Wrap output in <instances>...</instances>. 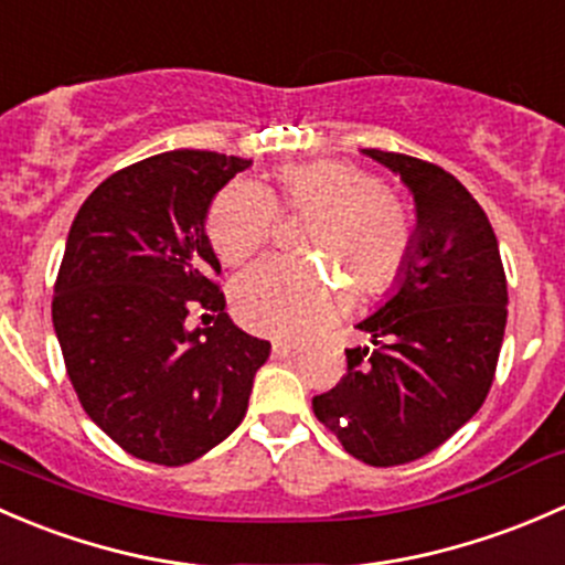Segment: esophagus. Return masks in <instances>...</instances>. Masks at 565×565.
<instances>
[{
    "instance_id": "obj_1",
    "label": "esophagus",
    "mask_w": 565,
    "mask_h": 565,
    "mask_svg": "<svg viewBox=\"0 0 565 565\" xmlns=\"http://www.w3.org/2000/svg\"><path fill=\"white\" fill-rule=\"evenodd\" d=\"M301 351V345H296V342H282V340H277L275 345H271V353H275L277 359H290V356H296V353Z\"/></svg>"
}]
</instances>
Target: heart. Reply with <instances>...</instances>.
Wrapping results in <instances>:
<instances>
[{"mask_svg": "<svg viewBox=\"0 0 565 565\" xmlns=\"http://www.w3.org/2000/svg\"><path fill=\"white\" fill-rule=\"evenodd\" d=\"M277 209H312L310 249L348 271L359 294L377 296L408 269L413 220L405 203L370 171L337 160L290 162L275 171V193L236 182L214 198L206 234L225 266H242L266 247ZM345 307V290L310 266L285 258L260 260L234 282V312L247 329L271 337H307Z\"/></svg>", "mask_w": 565, "mask_h": 565, "instance_id": "heart-1", "label": "heart"}]
</instances>
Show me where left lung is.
Returning a JSON list of instances; mask_svg holds the SVG:
<instances>
[{
  "mask_svg": "<svg viewBox=\"0 0 565 565\" xmlns=\"http://www.w3.org/2000/svg\"><path fill=\"white\" fill-rule=\"evenodd\" d=\"M399 173L416 201V239L399 288L359 323L370 348H348V370L312 397L342 449L375 468L429 455L490 394L505 329V271L484 209L440 166L364 149Z\"/></svg>",
  "mask_w": 565,
  "mask_h": 565,
  "instance_id": "left-lung-1",
  "label": "left lung"
}]
</instances>
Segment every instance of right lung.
<instances>
[{
    "mask_svg": "<svg viewBox=\"0 0 565 565\" xmlns=\"http://www.w3.org/2000/svg\"><path fill=\"white\" fill-rule=\"evenodd\" d=\"M249 166L177 149L110 173L78 209L54 285L62 356L92 422L127 455L188 465L242 424L269 342L225 312L203 220ZM213 323L190 330L193 311ZM206 318V316H201Z\"/></svg>",
    "mask_w": 565,
    "mask_h": 565,
    "instance_id": "1",
    "label": "right lung"
}]
</instances>
